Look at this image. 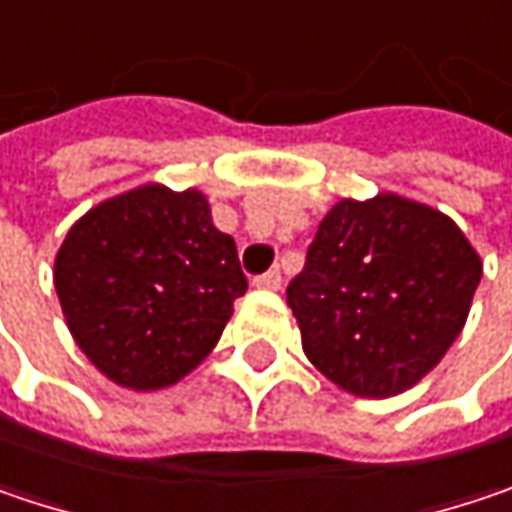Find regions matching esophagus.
Masks as SVG:
<instances>
[{
	"label": "esophagus",
	"mask_w": 512,
	"mask_h": 512,
	"mask_svg": "<svg viewBox=\"0 0 512 512\" xmlns=\"http://www.w3.org/2000/svg\"><path fill=\"white\" fill-rule=\"evenodd\" d=\"M253 285H256V288H265V291H279V288H282V274H279V271H268V274L256 276Z\"/></svg>",
	"instance_id": "1"
}]
</instances>
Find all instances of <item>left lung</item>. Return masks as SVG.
<instances>
[{
    "label": "left lung",
    "mask_w": 512,
    "mask_h": 512,
    "mask_svg": "<svg viewBox=\"0 0 512 512\" xmlns=\"http://www.w3.org/2000/svg\"><path fill=\"white\" fill-rule=\"evenodd\" d=\"M481 271L449 215L390 192L344 198L320 221L288 306L303 352L329 382L387 399L414 387L455 344Z\"/></svg>",
    "instance_id": "1"
}]
</instances>
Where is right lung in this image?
<instances>
[{
    "label": "right lung",
    "mask_w": 512,
    "mask_h": 512,
    "mask_svg": "<svg viewBox=\"0 0 512 512\" xmlns=\"http://www.w3.org/2000/svg\"><path fill=\"white\" fill-rule=\"evenodd\" d=\"M55 288L75 344L110 382L160 390L212 352L247 279L198 189L148 183L72 224Z\"/></svg>",
    "instance_id": "add662e5"
}]
</instances>
